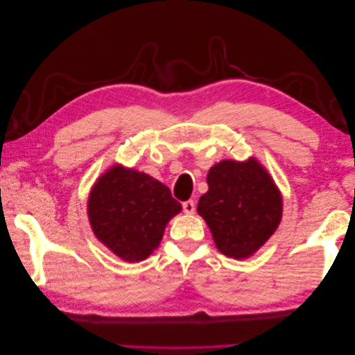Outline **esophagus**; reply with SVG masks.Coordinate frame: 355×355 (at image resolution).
<instances>
[{"label": "esophagus", "instance_id": "esophagus-1", "mask_svg": "<svg viewBox=\"0 0 355 355\" xmlns=\"http://www.w3.org/2000/svg\"><path fill=\"white\" fill-rule=\"evenodd\" d=\"M182 207H184V211L187 214H192L196 211V202L192 200H188V201H184L182 202Z\"/></svg>", "mask_w": 355, "mask_h": 355}]
</instances>
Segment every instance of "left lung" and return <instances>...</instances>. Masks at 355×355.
Wrapping results in <instances>:
<instances>
[{"label":"left lung","instance_id":"8db88e82","mask_svg":"<svg viewBox=\"0 0 355 355\" xmlns=\"http://www.w3.org/2000/svg\"><path fill=\"white\" fill-rule=\"evenodd\" d=\"M207 185L197 211L214 244L234 259L252 256L282 222L283 198L272 178L256 158L223 159L209 170Z\"/></svg>","mask_w":355,"mask_h":355}]
</instances>
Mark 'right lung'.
Here are the masks:
<instances>
[{"label":"right lung","instance_id":"right-lung-1","mask_svg":"<svg viewBox=\"0 0 355 355\" xmlns=\"http://www.w3.org/2000/svg\"><path fill=\"white\" fill-rule=\"evenodd\" d=\"M180 210V202L159 180L120 164L96 180L87 204L96 239L125 262L146 259Z\"/></svg>","mask_w":355,"mask_h":355}]
</instances>
